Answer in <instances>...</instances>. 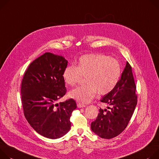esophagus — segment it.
Returning a JSON list of instances; mask_svg holds the SVG:
<instances>
[{
	"instance_id": "esophagus-1",
	"label": "esophagus",
	"mask_w": 159,
	"mask_h": 159,
	"mask_svg": "<svg viewBox=\"0 0 159 159\" xmlns=\"http://www.w3.org/2000/svg\"><path fill=\"white\" fill-rule=\"evenodd\" d=\"M77 106H78V108H83V107H86V105L81 103H78L77 104Z\"/></svg>"
}]
</instances>
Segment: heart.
I'll return each instance as SVG.
<instances>
[{
    "instance_id": "b5f03b06",
    "label": "heart",
    "mask_w": 159,
    "mask_h": 159,
    "mask_svg": "<svg viewBox=\"0 0 159 159\" xmlns=\"http://www.w3.org/2000/svg\"><path fill=\"white\" fill-rule=\"evenodd\" d=\"M120 75L119 61L100 54L84 55L80 57L77 66H67L63 72V78L70 86L76 85L82 76H85L87 84L69 93L70 98L83 103L90 102L97 92L100 95L109 93L117 84Z\"/></svg>"
}]
</instances>
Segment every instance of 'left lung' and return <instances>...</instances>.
I'll return each instance as SVG.
<instances>
[{"label":"left lung","mask_w":159,"mask_h":159,"mask_svg":"<svg viewBox=\"0 0 159 159\" xmlns=\"http://www.w3.org/2000/svg\"><path fill=\"white\" fill-rule=\"evenodd\" d=\"M136 88L131 66L127 62L114 89L100 100L108 106L100 108L96 120L92 122L93 133L102 138L111 139L125 129L137 104Z\"/></svg>","instance_id":"8db88e82"}]
</instances>
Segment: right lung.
Wrapping results in <instances>:
<instances>
[{"instance_id": "obj_1", "label": "right lung", "mask_w": 159, "mask_h": 159, "mask_svg": "<svg viewBox=\"0 0 159 159\" xmlns=\"http://www.w3.org/2000/svg\"><path fill=\"white\" fill-rule=\"evenodd\" d=\"M67 66L64 57L46 52L30 64L21 83L26 120L39 134L50 139L61 138L70 130V117L76 109L73 98L56 103L66 93L63 72Z\"/></svg>"}]
</instances>
